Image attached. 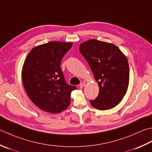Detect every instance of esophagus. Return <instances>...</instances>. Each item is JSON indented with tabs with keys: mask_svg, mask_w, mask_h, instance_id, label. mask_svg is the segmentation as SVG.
<instances>
[{
	"mask_svg": "<svg viewBox=\"0 0 152 152\" xmlns=\"http://www.w3.org/2000/svg\"><path fill=\"white\" fill-rule=\"evenodd\" d=\"M85 85H86V84H85L84 82H82V83H80V84L79 87H80V89H82L84 87Z\"/></svg>",
	"mask_w": 152,
	"mask_h": 152,
	"instance_id": "esophagus-1",
	"label": "esophagus"
}]
</instances>
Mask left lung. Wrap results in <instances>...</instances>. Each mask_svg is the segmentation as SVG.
I'll return each mask as SVG.
<instances>
[{"instance_id": "obj_1", "label": "left lung", "mask_w": 152, "mask_h": 152, "mask_svg": "<svg viewBox=\"0 0 152 152\" xmlns=\"http://www.w3.org/2000/svg\"><path fill=\"white\" fill-rule=\"evenodd\" d=\"M80 52L88 62L98 83L99 92L90 103L95 108L115 107L126 93L129 66L126 56L117 46L96 39L80 45Z\"/></svg>"}]
</instances>
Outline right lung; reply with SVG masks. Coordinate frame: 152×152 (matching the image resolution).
I'll return each mask as SVG.
<instances>
[{
  "label": "right lung",
  "mask_w": 152,
  "mask_h": 152,
  "mask_svg": "<svg viewBox=\"0 0 152 152\" xmlns=\"http://www.w3.org/2000/svg\"><path fill=\"white\" fill-rule=\"evenodd\" d=\"M72 43L50 41L34 47L22 68V81L32 102L45 111L58 113L69 106L75 86L68 84L61 62Z\"/></svg>",
  "instance_id": "right-lung-1"
}]
</instances>
